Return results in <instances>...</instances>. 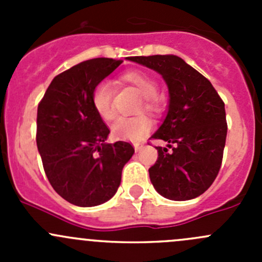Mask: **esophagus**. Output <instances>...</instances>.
I'll use <instances>...</instances> for the list:
<instances>
[{
  "mask_svg": "<svg viewBox=\"0 0 262 262\" xmlns=\"http://www.w3.org/2000/svg\"><path fill=\"white\" fill-rule=\"evenodd\" d=\"M133 146H134V149H136L137 152H138V150H141L142 148H143L144 143H141V142H134Z\"/></svg>",
  "mask_w": 262,
  "mask_h": 262,
  "instance_id": "obj_1",
  "label": "esophagus"
}]
</instances>
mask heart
Instances as JSON below:
<instances>
[{"label": "heart", "mask_w": 262, "mask_h": 262, "mask_svg": "<svg viewBox=\"0 0 262 262\" xmlns=\"http://www.w3.org/2000/svg\"><path fill=\"white\" fill-rule=\"evenodd\" d=\"M126 83L132 84L143 96V107L148 112H156L158 109V84L153 78L139 71H130L121 76ZM92 106L97 115L105 121L113 120L115 116L113 106V90L109 82L101 81L95 86L91 95ZM152 129V121L146 115L130 116V118H118L113 124L112 133L115 139L123 141H139L149 133Z\"/></svg>", "instance_id": "heart-1"}]
</instances>
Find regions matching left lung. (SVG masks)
Segmentation results:
<instances>
[{"mask_svg": "<svg viewBox=\"0 0 262 262\" xmlns=\"http://www.w3.org/2000/svg\"><path fill=\"white\" fill-rule=\"evenodd\" d=\"M128 59L160 73L170 94L167 115L150 137L167 143L156 147L158 158L149 168L150 182L166 199H194L209 189L223 160L227 137L223 100L210 81L180 57Z\"/></svg>", "mask_w": 262, "mask_h": 262, "instance_id": "obj_1", "label": "left lung"}]
</instances>
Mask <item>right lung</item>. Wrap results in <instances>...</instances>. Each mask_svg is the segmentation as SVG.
<instances>
[{
    "instance_id": "obj_1",
    "label": "right lung",
    "mask_w": 262,
    "mask_h": 262,
    "mask_svg": "<svg viewBox=\"0 0 262 262\" xmlns=\"http://www.w3.org/2000/svg\"><path fill=\"white\" fill-rule=\"evenodd\" d=\"M123 60L95 58L53 78L38 105L36 146L53 189L77 207H95L115 195L134 148L105 143L110 130L92 106L95 86Z\"/></svg>"
}]
</instances>
